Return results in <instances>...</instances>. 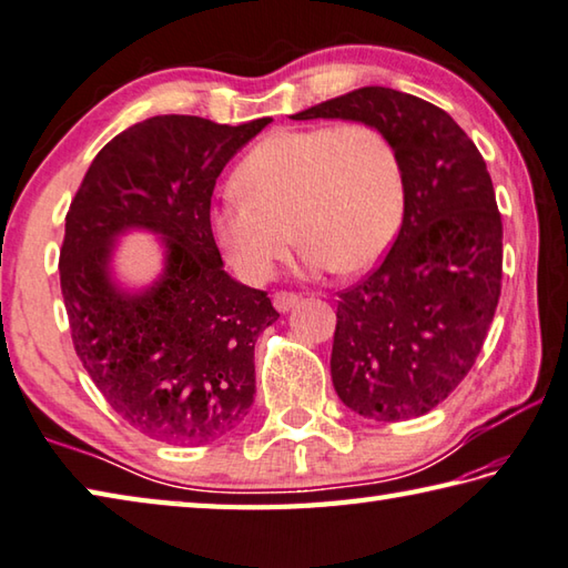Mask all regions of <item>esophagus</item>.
<instances>
[{
  "instance_id": "34e87169",
  "label": "esophagus",
  "mask_w": 568,
  "mask_h": 568,
  "mask_svg": "<svg viewBox=\"0 0 568 568\" xmlns=\"http://www.w3.org/2000/svg\"><path fill=\"white\" fill-rule=\"evenodd\" d=\"M300 303V297L295 293H275L273 295V307L277 313H287V310H293Z\"/></svg>"
}]
</instances>
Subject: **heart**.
I'll list each match as a JSON object with an SVG mask.
<instances>
[{
	"mask_svg": "<svg viewBox=\"0 0 568 568\" xmlns=\"http://www.w3.org/2000/svg\"><path fill=\"white\" fill-rule=\"evenodd\" d=\"M211 233L239 277L261 285L295 241L310 273H359L392 246L406 176L394 142L366 122L275 130L233 172Z\"/></svg>",
	"mask_w": 568,
	"mask_h": 568,
	"instance_id": "obj_1",
	"label": "heart"
}]
</instances>
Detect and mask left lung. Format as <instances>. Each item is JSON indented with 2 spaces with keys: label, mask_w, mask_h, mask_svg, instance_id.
Listing matches in <instances>:
<instances>
[{
  "label": "left lung",
  "mask_w": 568,
  "mask_h": 568,
  "mask_svg": "<svg viewBox=\"0 0 568 568\" xmlns=\"http://www.w3.org/2000/svg\"><path fill=\"white\" fill-rule=\"evenodd\" d=\"M349 120L394 142L406 176L402 231L337 303L332 384L372 420L418 418L473 369L503 285V221L483 154L446 110L366 85L291 115Z\"/></svg>",
  "instance_id": "1"
}]
</instances>
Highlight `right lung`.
I'll return each mask as SVG.
<instances>
[{
  "mask_svg": "<svg viewBox=\"0 0 568 568\" xmlns=\"http://www.w3.org/2000/svg\"><path fill=\"white\" fill-rule=\"evenodd\" d=\"M268 122L142 120L95 154L65 216L59 273L75 354L110 408L154 440L211 443L253 404L255 339L281 315L224 271L209 209L221 170ZM135 230L163 251L144 286L114 271L119 239Z\"/></svg>",
  "mask_w": 568,
  "mask_h": 568,
  "instance_id": "obj_1",
  "label": "right lung"
}]
</instances>
